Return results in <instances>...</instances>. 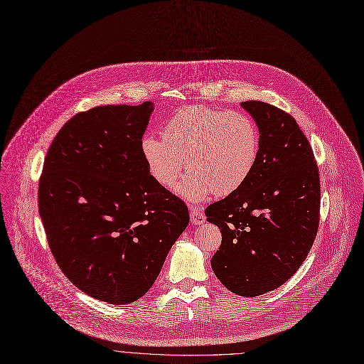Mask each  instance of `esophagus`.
<instances>
[{"mask_svg":"<svg viewBox=\"0 0 364 364\" xmlns=\"http://www.w3.org/2000/svg\"><path fill=\"white\" fill-rule=\"evenodd\" d=\"M191 221L193 223L195 226L198 225H203V223L205 221V214L198 208V207H191Z\"/></svg>","mask_w":364,"mask_h":364,"instance_id":"esophagus-1","label":"esophagus"}]
</instances>
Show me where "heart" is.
<instances>
[{
	"instance_id": "1",
	"label": "heart",
	"mask_w": 364,
	"mask_h": 364,
	"mask_svg": "<svg viewBox=\"0 0 364 364\" xmlns=\"http://www.w3.org/2000/svg\"><path fill=\"white\" fill-rule=\"evenodd\" d=\"M261 147L259 128L243 112L189 105L178 109L161 127V138L146 134L139 151L151 178L163 188L179 185L183 198L200 201L237 191L252 173ZM187 164H184V160Z\"/></svg>"
}]
</instances>
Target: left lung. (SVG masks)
I'll use <instances>...</instances> for the list:
<instances>
[{
    "mask_svg": "<svg viewBox=\"0 0 364 364\" xmlns=\"http://www.w3.org/2000/svg\"><path fill=\"white\" fill-rule=\"evenodd\" d=\"M240 105L259 128V156L247 181L205 215L221 232L214 274L232 293L255 297L283 286L309 254L321 182L314 150L290 114L258 100Z\"/></svg>",
    "mask_w": 364,
    "mask_h": 364,
    "instance_id": "left-lung-1",
    "label": "left lung"
}]
</instances>
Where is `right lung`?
Returning <instances> with one entry per match:
<instances>
[{
	"mask_svg": "<svg viewBox=\"0 0 364 364\" xmlns=\"http://www.w3.org/2000/svg\"><path fill=\"white\" fill-rule=\"evenodd\" d=\"M154 106L78 112L45 157L38 205L50 252L70 282L112 304L143 297L189 223L185 203L139 151Z\"/></svg>",
	"mask_w": 364,
	"mask_h": 364,
	"instance_id": "right-lung-1",
	"label": "right lung"
}]
</instances>
